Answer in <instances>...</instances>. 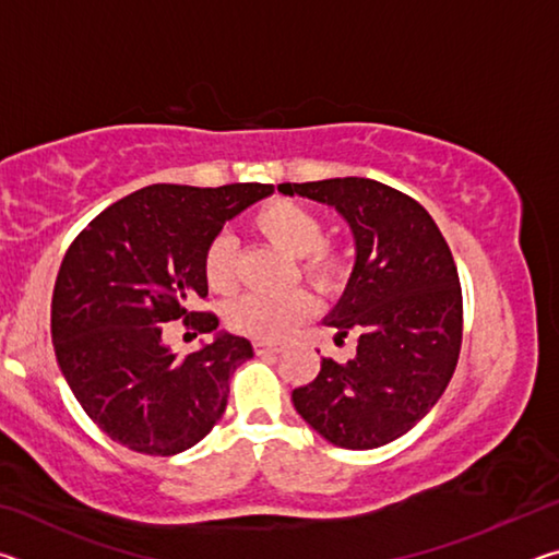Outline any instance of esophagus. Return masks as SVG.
I'll list each match as a JSON object with an SVG mask.
<instances>
[{
  "mask_svg": "<svg viewBox=\"0 0 559 559\" xmlns=\"http://www.w3.org/2000/svg\"><path fill=\"white\" fill-rule=\"evenodd\" d=\"M253 349H257V355H266V353H281V345L266 343V340H257V343H253Z\"/></svg>",
  "mask_w": 559,
  "mask_h": 559,
  "instance_id": "34e87169",
  "label": "esophagus"
}]
</instances>
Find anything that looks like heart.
Listing matches in <instances>:
<instances>
[{"mask_svg": "<svg viewBox=\"0 0 559 559\" xmlns=\"http://www.w3.org/2000/svg\"><path fill=\"white\" fill-rule=\"evenodd\" d=\"M251 229L273 249L296 259V269L320 290H337L349 273V253L340 241L323 239V216L310 206L276 197L251 214ZM202 273L210 290L229 296L239 283L236 246L229 236H216L204 249ZM316 298L296 288L281 296L246 293L226 306V323L234 333L253 340H281L316 313Z\"/></svg>", "mask_w": 559, "mask_h": 559, "instance_id": "obj_1", "label": "heart"}]
</instances>
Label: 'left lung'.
I'll return each instance as SVG.
<instances>
[{"label": "left lung", "instance_id": "obj_1", "mask_svg": "<svg viewBox=\"0 0 559 559\" xmlns=\"http://www.w3.org/2000/svg\"><path fill=\"white\" fill-rule=\"evenodd\" d=\"M283 194L335 206L355 236V269L325 325L357 335L347 362L323 357L293 406L340 449H377L409 431L447 390L459 362V271L424 206L367 177L278 185Z\"/></svg>", "mask_w": 559, "mask_h": 559}]
</instances>
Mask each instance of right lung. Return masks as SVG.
Listing matches in <instances>:
<instances>
[{
	"label": "right lung",
	"instance_id": "obj_1",
	"mask_svg": "<svg viewBox=\"0 0 559 559\" xmlns=\"http://www.w3.org/2000/svg\"><path fill=\"white\" fill-rule=\"evenodd\" d=\"M273 185H150L110 204L75 236L53 286L51 337L61 374L93 424L126 449L175 456L222 419L246 337L219 333L179 357L163 325H219L189 302L206 298L202 257L222 226ZM194 333V335H197Z\"/></svg>",
	"mask_w": 559,
	"mask_h": 559
}]
</instances>
